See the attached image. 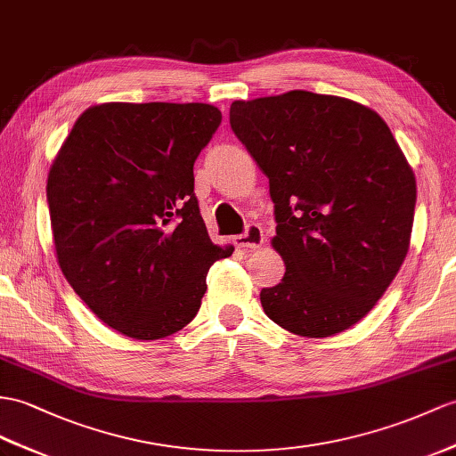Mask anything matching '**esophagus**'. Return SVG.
<instances>
[{
  "label": "esophagus",
  "instance_id": "esophagus-1",
  "mask_svg": "<svg viewBox=\"0 0 456 456\" xmlns=\"http://www.w3.org/2000/svg\"><path fill=\"white\" fill-rule=\"evenodd\" d=\"M232 240H234V246H236V248H241V249H257V248L263 246L265 236H263L261 226L249 224V226L246 228V232H243V234L234 236Z\"/></svg>",
  "mask_w": 456,
  "mask_h": 456
}]
</instances>
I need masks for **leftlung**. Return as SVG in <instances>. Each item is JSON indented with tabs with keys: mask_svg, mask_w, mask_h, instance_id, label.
Here are the masks:
<instances>
[{
	"mask_svg": "<svg viewBox=\"0 0 456 456\" xmlns=\"http://www.w3.org/2000/svg\"><path fill=\"white\" fill-rule=\"evenodd\" d=\"M236 137L269 177L282 281L261 290L276 325L325 338L356 325L410 248L416 177L391 129L354 100L290 91L230 106Z\"/></svg>",
	"mask_w": 456,
	"mask_h": 456,
	"instance_id": "1",
	"label": "left lung"
}]
</instances>
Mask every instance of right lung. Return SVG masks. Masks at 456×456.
Returning <instances> with one entry per match:
<instances>
[{
	"label": "right lung",
	"instance_id": "right-lung-1",
	"mask_svg": "<svg viewBox=\"0 0 456 456\" xmlns=\"http://www.w3.org/2000/svg\"><path fill=\"white\" fill-rule=\"evenodd\" d=\"M201 104L106 102L77 118L48 174L58 265L108 327L159 340L197 315L210 265L234 248L210 241L193 164L220 126Z\"/></svg>",
	"mask_w": 456,
	"mask_h": 456
}]
</instances>
